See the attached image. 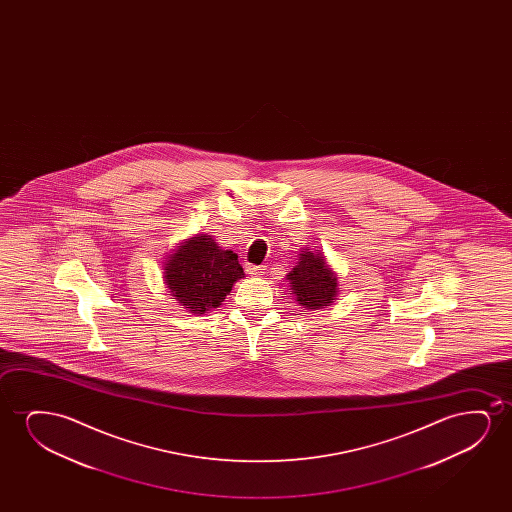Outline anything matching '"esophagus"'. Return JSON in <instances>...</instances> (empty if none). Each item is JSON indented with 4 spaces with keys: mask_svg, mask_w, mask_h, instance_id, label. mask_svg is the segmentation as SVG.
<instances>
[{
    "mask_svg": "<svg viewBox=\"0 0 512 512\" xmlns=\"http://www.w3.org/2000/svg\"><path fill=\"white\" fill-rule=\"evenodd\" d=\"M246 273L252 274V276H260V274L266 273V267L253 266V264H246Z\"/></svg>",
    "mask_w": 512,
    "mask_h": 512,
    "instance_id": "obj_1",
    "label": "esophagus"
}]
</instances>
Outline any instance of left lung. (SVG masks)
Here are the masks:
<instances>
[{"label":"left lung","instance_id":"8db88e82","mask_svg":"<svg viewBox=\"0 0 512 512\" xmlns=\"http://www.w3.org/2000/svg\"><path fill=\"white\" fill-rule=\"evenodd\" d=\"M295 299L306 309L329 306L336 299L337 278L320 253L304 252L288 273Z\"/></svg>","mask_w":512,"mask_h":512}]
</instances>
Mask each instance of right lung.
Wrapping results in <instances>:
<instances>
[{
    "label": "right lung",
    "mask_w": 512,
    "mask_h": 512,
    "mask_svg": "<svg viewBox=\"0 0 512 512\" xmlns=\"http://www.w3.org/2000/svg\"><path fill=\"white\" fill-rule=\"evenodd\" d=\"M243 276L236 253L222 250L211 236H196L169 257L164 278L176 301L204 313L218 308Z\"/></svg>",
    "instance_id": "obj_1"
}]
</instances>
